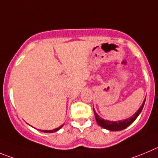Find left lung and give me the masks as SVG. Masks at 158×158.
<instances>
[{
	"label": "left lung",
	"mask_w": 158,
	"mask_h": 158,
	"mask_svg": "<svg viewBox=\"0 0 158 158\" xmlns=\"http://www.w3.org/2000/svg\"><path fill=\"white\" fill-rule=\"evenodd\" d=\"M146 99H144L142 105L140 106L138 110H136V112L133 114V115L131 116L130 118H128L126 119H124V120H120V121H109V120H105V119L102 118L100 117L98 114L96 113L95 110L94 109V114H95L96 121H97V124L99 125L100 126H101L104 129H107V130L110 131H120L122 129H125L128 127L129 126H130L131 124L134 122V121L136 119V118L139 116V114H140V112L142 111L143 108L144 104H145Z\"/></svg>",
	"instance_id": "1"
}]
</instances>
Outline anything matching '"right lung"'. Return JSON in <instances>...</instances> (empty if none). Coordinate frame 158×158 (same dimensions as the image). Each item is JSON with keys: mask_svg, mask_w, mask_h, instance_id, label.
I'll return each instance as SVG.
<instances>
[{"mask_svg": "<svg viewBox=\"0 0 158 158\" xmlns=\"http://www.w3.org/2000/svg\"><path fill=\"white\" fill-rule=\"evenodd\" d=\"M64 126V124H63V125H61V126H59V127L56 128V129H52V130H40V131H42V132H48V133H53V132H57V131H58L59 129H61V128H62V126Z\"/></svg>", "mask_w": 158, "mask_h": 158, "instance_id": "right-lung-1", "label": "right lung"}]
</instances>
